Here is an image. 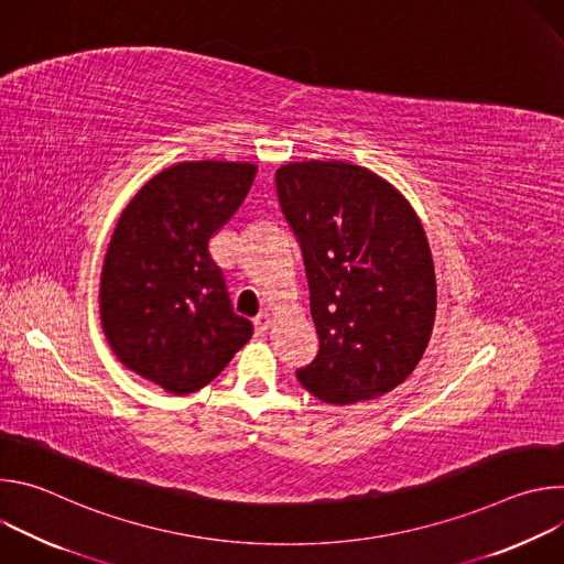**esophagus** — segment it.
I'll return each mask as SVG.
<instances>
[{
	"label": "esophagus",
	"mask_w": 564,
	"mask_h": 564,
	"mask_svg": "<svg viewBox=\"0 0 564 564\" xmlns=\"http://www.w3.org/2000/svg\"><path fill=\"white\" fill-rule=\"evenodd\" d=\"M270 326H272V316H270V312H261V314L254 318V328H257V333H259V335H265V333L270 330Z\"/></svg>",
	"instance_id": "1"
}]
</instances>
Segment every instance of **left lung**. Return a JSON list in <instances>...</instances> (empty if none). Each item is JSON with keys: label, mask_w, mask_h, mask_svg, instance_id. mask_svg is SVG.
<instances>
[{"label": "left lung", "mask_w": 564, "mask_h": 564, "mask_svg": "<svg viewBox=\"0 0 564 564\" xmlns=\"http://www.w3.org/2000/svg\"><path fill=\"white\" fill-rule=\"evenodd\" d=\"M274 181L318 335V352L296 379L326 404L381 397L415 370L433 333L426 231L390 183L344 160L290 163Z\"/></svg>", "instance_id": "8db88e82"}]
</instances>
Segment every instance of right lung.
Instances as JSON below:
<instances>
[{
    "mask_svg": "<svg viewBox=\"0 0 564 564\" xmlns=\"http://www.w3.org/2000/svg\"><path fill=\"white\" fill-rule=\"evenodd\" d=\"M250 163H178L124 207L102 265L100 318L116 357L167 392L207 386L252 337L209 238L246 200Z\"/></svg>",
    "mask_w": 564,
    "mask_h": 564,
    "instance_id": "add662e5",
    "label": "right lung"
}]
</instances>
